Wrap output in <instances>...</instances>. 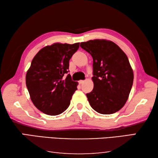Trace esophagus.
<instances>
[{
    "mask_svg": "<svg viewBox=\"0 0 158 158\" xmlns=\"http://www.w3.org/2000/svg\"><path fill=\"white\" fill-rule=\"evenodd\" d=\"M84 82V80H80V81H79V83L80 84H82Z\"/></svg>",
    "mask_w": 158,
    "mask_h": 158,
    "instance_id": "obj_1",
    "label": "esophagus"
}]
</instances>
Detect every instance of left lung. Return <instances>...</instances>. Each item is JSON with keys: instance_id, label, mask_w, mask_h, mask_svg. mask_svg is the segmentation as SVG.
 Here are the masks:
<instances>
[{"instance_id": "8db88e82", "label": "left lung", "mask_w": 158, "mask_h": 158, "mask_svg": "<svg viewBox=\"0 0 158 158\" xmlns=\"http://www.w3.org/2000/svg\"><path fill=\"white\" fill-rule=\"evenodd\" d=\"M93 57V90L87 93L90 105L98 113L111 114L125 105L134 74L126 54L114 42L94 40L80 44Z\"/></svg>"}]
</instances>
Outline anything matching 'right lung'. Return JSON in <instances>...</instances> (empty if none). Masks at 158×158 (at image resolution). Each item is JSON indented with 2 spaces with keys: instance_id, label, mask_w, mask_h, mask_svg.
Segmentation results:
<instances>
[{
  "instance_id": "right-lung-1",
  "label": "right lung",
  "mask_w": 158,
  "mask_h": 158,
  "mask_svg": "<svg viewBox=\"0 0 158 158\" xmlns=\"http://www.w3.org/2000/svg\"><path fill=\"white\" fill-rule=\"evenodd\" d=\"M79 43H55L42 48L35 56L26 76V84L34 105L50 116L68 108L78 83L72 80L69 60Z\"/></svg>"
}]
</instances>
